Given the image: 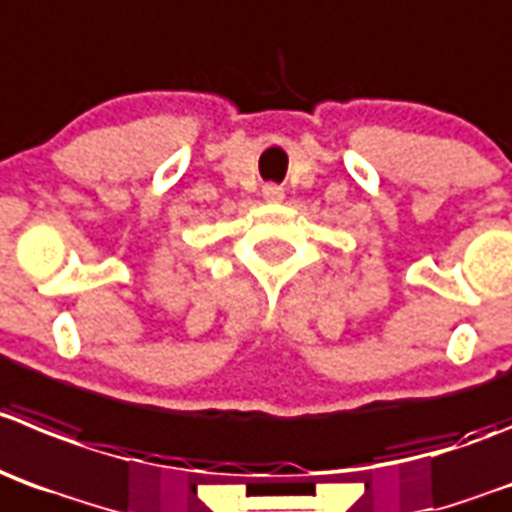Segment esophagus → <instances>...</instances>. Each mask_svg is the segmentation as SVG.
Listing matches in <instances>:
<instances>
[{"label":"esophagus","instance_id":"obj_1","mask_svg":"<svg viewBox=\"0 0 512 512\" xmlns=\"http://www.w3.org/2000/svg\"><path fill=\"white\" fill-rule=\"evenodd\" d=\"M262 194H265V199H270V202H278V199H283V186L267 184L265 189H262Z\"/></svg>","mask_w":512,"mask_h":512}]
</instances>
